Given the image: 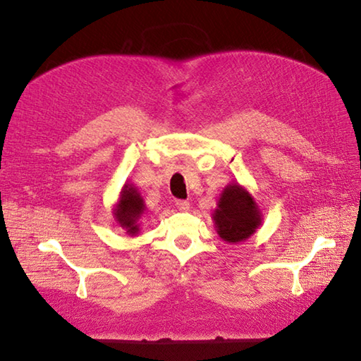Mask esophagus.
Listing matches in <instances>:
<instances>
[{
	"mask_svg": "<svg viewBox=\"0 0 361 361\" xmlns=\"http://www.w3.org/2000/svg\"><path fill=\"white\" fill-rule=\"evenodd\" d=\"M175 206H177L180 210H183V212H186V210H189V201L188 200H175Z\"/></svg>",
	"mask_w": 361,
	"mask_h": 361,
	"instance_id": "obj_1",
	"label": "esophagus"
}]
</instances>
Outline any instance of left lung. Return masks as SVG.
<instances>
[{"mask_svg":"<svg viewBox=\"0 0 361 361\" xmlns=\"http://www.w3.org/2000/svg\"><path fill=\"white\" fill-rule=\"evenodd\" d=\"M214 219L218 235L228 243L244 241L261 223L259 210L250 193L238 184H230L224 189Z\"/></svg>","mask_w":361,"mask_h":361,"instance_id":"left-lung-1","label":"left lung"}]
</instances>
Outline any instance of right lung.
Here are the masks:
<instances>
[{
    "instance_id": "obj_1",
    "label": "right lung",
    "mask_w": 361,
    "mask_h": 361,
    "mask_svg": "<svg viewBox=\"0 0 361 361\" xmlns=\"http://www.w3.org/2000/svg\"><path fill=\"white\" fill-rule=\"evenodd\" d=\"M143 210L145 206L142 197L138 195L135 188H133L131 184H128L122 190V195H120V201L116 209V218L120 226L128 228L129 233H135L138 230L135 223L143 214Z\"/></svg>"
}]
</instances>
